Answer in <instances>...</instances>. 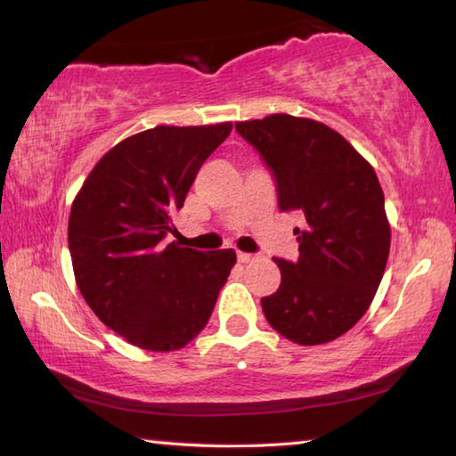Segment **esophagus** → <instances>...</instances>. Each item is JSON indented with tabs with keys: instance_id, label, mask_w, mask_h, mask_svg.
Returning a JSON list of instances; mask_svg holds the SVG:
<instances>
[{
	"instance_id": "esophagus-1",
	"label": "esophagus",
	"mask_w": 456,
	"mask_h": 456,
	"mask_svg": "<svg viewBox=\"0 0 456 456\" xmlns=\"http://www.w3.org/2000/svg\"><path fill=\"white\" fill-rule=\"evenodd\" d=\"M237 259H239V264H251V261L256 259V256H253V253L239 251V253H237Z\"/></svg>"
}]
</instances>
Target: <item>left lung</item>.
<instances>
[{"label":"left lung","mask_w":456,"mask_h":456,"mask_svg":"<svg viewBox=\"0 0 456 456\" xmlns=\"http://www.w3.org/2000/svg\"><path fill=\"white\" fill-rule=\"evenodd\" d=\"M272 168L281 211H299L305 227L296 264L275 259L281 283L261 297L275 331L299 346L346 334L372 304L390 251L384 192L372 165L312 118L272 114L235 122Z\"/></svg>","instance_id":"1"}]
</instances>
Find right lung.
I'll return each mask as SVG.
<instances>
[{"instance_id": "obj_1", "label": "right lung", "mask_w": 456, "mask_h": 456, "mask_svg": "<svg viewBox=\"0 0 456 456\" xmlns=\"http://www.w3.org/2000/svg\"><path fill=\"white\" fill-rule=\"evenodd\" d=\"M233 125L154 126L112 146L68 221L76 285L98 320L151 352L184 348L209 322L237 256L165 243L200 165Z\"/></svg>"}]
</instances>
